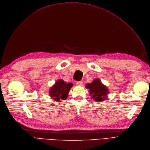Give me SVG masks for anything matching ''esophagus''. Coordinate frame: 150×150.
I'll return each mask as SVG.
<instances>
[{"label": "esophagus", "mask_w": 150, "mask_h": 150, "mask_svg": "<svg viewBox=\"0 0 150 150\" xmlns=\"http://www.w3.org/2000/svg\"><path fill=\"white\" fill-rule=\"evenodd\" d=\"M83 84V82L82 81H79L76 82V85L77 86H82Z\"/></svg>", "instance_id": "34e87169"}]
</instances>
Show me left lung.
I'll return each mask as SVG.
<instances>
[{
	"label": "left lung",
	"instance_id": "obj_1",
	"mask_svg": "<svg viewBox=\"0 0 150 150\" xmlns=\"http://www.w3.org/2000/svg\"><path fill=\"white\" fill-rule=\"evenodd\" d=\"M86 87L89 89L90 95L95 101L101 102L107 98V95L109 93L108 89L99 79H95L92 83H87Z\"/></svg>",
	"mask_w": 150,
	"mask_h": 150
}]
</instances>
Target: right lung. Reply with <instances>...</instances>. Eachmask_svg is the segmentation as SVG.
Returning a JSON list of instances; mask_svg holds the SVG:
<instances>
[{"mask_svg":"<svg viewBox=\"0 0 150 150\" xmlns=\"http://www.w3.org/2000/svg\"><path fill=\"white\" fill-rule=\"evenodd\" d=\"M73 84L71 82L66 83L64 81L58 79L50 89L49 94L51 98L56 101H60L68 98L70 88Z\"/></svg>","mask_w":150,"mask_h":150,"instance_id":"1","label":"right lung"}]
</instances>
